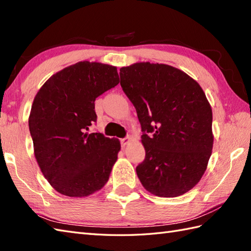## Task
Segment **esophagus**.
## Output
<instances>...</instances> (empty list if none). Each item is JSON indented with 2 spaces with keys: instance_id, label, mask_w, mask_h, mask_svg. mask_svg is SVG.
<instances>
[{
  "instance_id": "esophagus-1",
  "label": "esophagus",
  "mask_w": 251,
  "mask_h": 251,
  "mask_svg": "<svg viewBox=\"0 0 251 251\" xmlns=\"http://www.w3.org/2000/svg\"><path fill=\"white\" fill-rule=\"evenodd\" d=\"M129 142H130V137H126V138L121 139V144L123 145V147H125V145H127Z\"/></svg>"
}]
</instances>
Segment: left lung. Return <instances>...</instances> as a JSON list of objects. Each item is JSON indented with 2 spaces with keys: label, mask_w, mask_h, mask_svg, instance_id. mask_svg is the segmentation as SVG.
I'll list each match as a JSON object with an SVG mask.
<instances>
[{
  "label": "left lung",
  "mask_w": 251,
  "mask_h": 251,
  "mask_svg": "<svg viewBox=\"0 0 251 251\" xmlns=\"http://www.w3.org/2000/svg\"><path fill=\"white\" fill-rule=\"evenodd\" d=\"M120 77L141 124L140 182L155 196L184 195L199 183L212 155L213 113L204 92L166 64H132L120 69Z\"/></svg>",
  "instance_id": "8db88e82"
}]
</instances>
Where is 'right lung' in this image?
Wrapping results in <instances>:
<instances>
[{
  "label": "right lung",
  "instance_id": "1",
  "mask_svg": "<svg viewBox=\"0 0 251 251\" xmlns=\"http://www.w3.org/2000/svg\"><path fill=\"white\" fill-rule=\"evenodd\" d=\"M119 82L116 67L83 61L52 75L35 96L28 118L34 154L60 194L86 197L108 182L121 143L87 130L97 121L95 99Z\"/></svg>",
  "mask_w": 251,
  "mask_h": 251
}]
</instances>
